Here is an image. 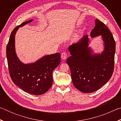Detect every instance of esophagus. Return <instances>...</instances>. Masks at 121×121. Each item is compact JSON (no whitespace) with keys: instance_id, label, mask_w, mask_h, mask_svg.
<instances>
[{"instance_id":"esophagus-1","label":"esophagus","mask_w":121,"mask_h":121,"mask_svg":"<svg viewBox=\"0 0 121 121\" xmlns=\"http://www.w3.org/2000/svg\"><path fill=\"white\" fill-rule=\"evenodd\" d=\"M67 58V54L65 52H63L61 53V59L62 60H65Z\"/></svg>"}]
</instances>
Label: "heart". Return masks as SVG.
I'll use <instances>...</instances> for the list:
<instances>
[{
    "instance_id": "1",
    "label": "heart",
    "mask_w": 121,
    "mask_h": 121,
    "mask_svg": "<svg viewBox=\"0 0 121 121\" xmlns=\"http://www.w3.org/2000/svg\"><path fill=\"white\" fill-rule=\"evenodd\" d=\"M79 38V35L78 34H77V35H76L74 37H73V39L76 40L78 39Z\"/></svg>"
}]
</instances>
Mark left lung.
Listing matches in <instances>:
<instances>
[{
	"mask_svg": "<svg viewBox=\"0 0 121 121\" xmlns=\"http://www.w3.org/2000/svg\"><path fill=\"white\" fill-rule=\"evenodd\" d=\"M95 26L91 32L92 38L101 36L104 50L94 53L89 46L88 35L69 46L71 56L67 59L70 67L73 85L83 93H91L100 89L111 78L114 71L115 42L105 24L95 20Z\"/></svg>",
	"mask_w": 121,
	"mask_h": 121,
	"instance_id": "8db88e82",
	"label": "left lung"
}]
</instances>
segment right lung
<instances>
[{
    "label": "right lung",
    "instance_id": "right-lung-1",
    "mask_svg": "<svg viewBox=\"0 0 121 121\" xmlns=\"http://www.w3.org/2000/svg\"><path fill=\"white\" fill-rule=\"evenodd\" d=\"M32 21L24 22L12 31L6 47V56L10 76L14 83L28 93L41 95L52 86V72L60 64L61 56L59 53L46 55L36 62L26 64L20 60L15 51V35L19 28Z\"/></svg>",
    "mask_w": 121,
    "mask_h": 121
}]
</instances>
